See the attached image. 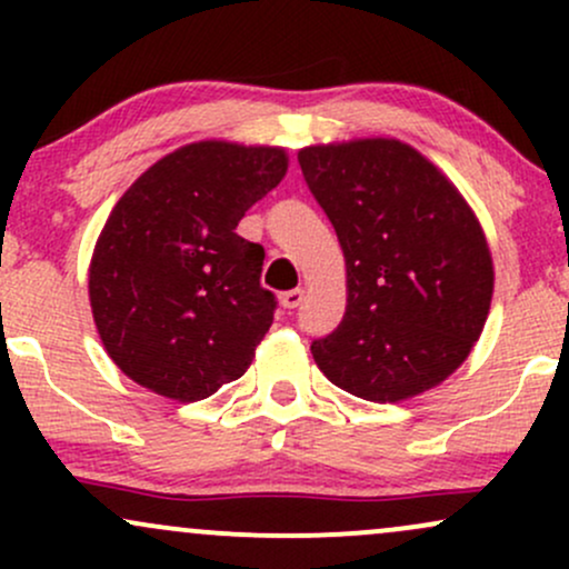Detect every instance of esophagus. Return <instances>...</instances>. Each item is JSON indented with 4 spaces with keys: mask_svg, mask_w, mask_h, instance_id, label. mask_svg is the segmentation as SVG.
Returning <instances> with one entry per match:
<instances>
[{
    "mask_svg": "<svg viewBox=\"0 0 569 569\" xmlns=\"http://www.w3.org/2000/svg\"><path fill=\"white\" fill-rule=\"evenodd\" d=\"M305 299V291L302 289H291V291H283L280 293V305L286 307V310H293V307H299V302Z\"/></svg>",
    "mask_w": 569,
    "mask_h": 569,
    "instance_id": "esophagus-1",
    "label": "esophagus"
}]
</instances>
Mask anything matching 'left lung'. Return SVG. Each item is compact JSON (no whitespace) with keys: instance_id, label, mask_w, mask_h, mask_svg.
Wrapping results in <instances>:
<instances>
[{"instance_id":"obj_1","label":"left lung","mask_w":569,"mask_h":569,"mask_svg":"<svg viewBox=\"0 0 569 569\" xmlns=\"http://www.w3.org/2000/svg\"><path fill=\"white\" fill-rule=\"evenodd\" d=\"M299 166L348 267V307L310 345L316 363L377 403L436 388L468 358L492 302L479 219L433 162L396 139L305 147Z\"/></svg>"}]
</instances>
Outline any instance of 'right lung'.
Instances as JSON below:
<instances>
[{
	"mask_svg": "<svg viewBox=\"0 0 569 569\" xmlns=\"http://www.w3.org/2000/svg\"><path fill=\"white\" fill-rule=\"evenodd\" d=\"M278 147L198 141L117 200L90 259V307L109 358L141 388L200 401L251 367L272 326L264 248L234 232L280 184Z\"/></svg>",
	"mask_w": 569,
	"mask_h": 569,
	"instance_id": "add662e5",
	"label": "right lung"
}]
</instances>
